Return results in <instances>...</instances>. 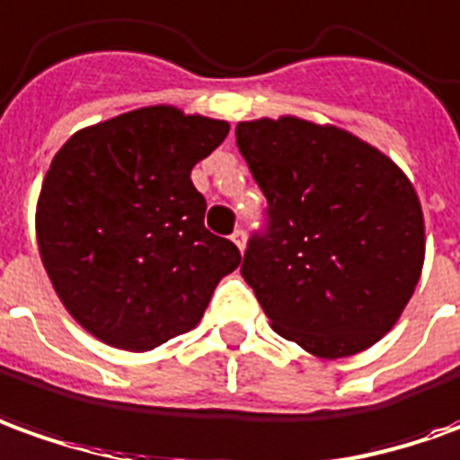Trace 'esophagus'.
<instances>
[{
  "instance_id": "34e87169",
  "label": "esophagus",
  "mask_w": 460,
  "mask_h": 460,
  "mask_svg": "<svg viewBox=\"0 0 460 460\" xmlns=\"http://www.w3.org/2000/svg\"><path fill=\"white\" fill-rule=\"evenodd\" d=\"M233 243L240 248V252L245 250V230H243V227H237L235 233H233Z\"/></svg>"
}]
</instances>
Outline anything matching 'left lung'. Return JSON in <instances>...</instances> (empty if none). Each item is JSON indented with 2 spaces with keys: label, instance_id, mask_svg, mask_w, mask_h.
<instances>
[{
  "label": "left lung",
  "instance_id": "obj_1",
  "mask_svg": "<svg viewBox=\"0 0 460 460\" xmlns=\"http://www.w3.org/2000/svg\"><path fill=\"white\" fill-rule=\"evenodd\" d=\"M235 137L270 220L250 237L240 272L272 331L318 358L378 343L426 255L411 180L356 135L300 117L237 122Z\"/></svg>",
  "mask_w": 460,
  "mask_h": 460
}]
</instances>
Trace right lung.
I'll return each mask as SVG.
<instances>
[{
  "instance_id": "1",
  "label": "right lung",
  "mask_w": 460,
  "mask_h": 460,
  "mask_svg": "<svg viewBox=\"0 0 460 460\" xmlns=\"http://www.w3.org/2000/svg\"><path fill=\"white\" fill-rule=\"evenodd\" d=\"M225 119L155 104L75 132L44 175L37 245L69 315L102 343L152 350L192 331L240 250L205 227L190 172Z\"/></svg>"
}]
</instances>
